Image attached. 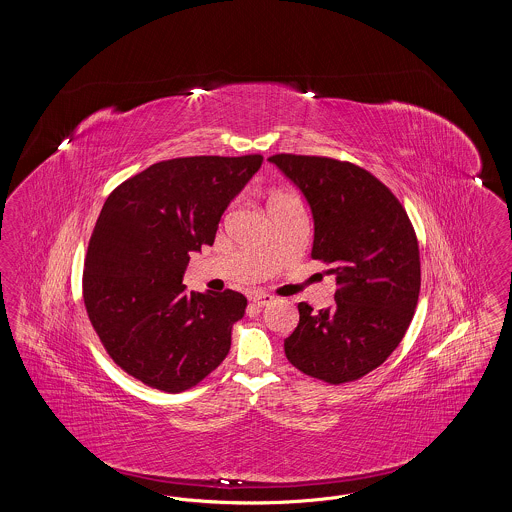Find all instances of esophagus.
I'll list each match as a JSON object with an SVG mask.
<instances>
[{"mask_svg":"<svg viewBox=\"0 0 512 512\" xmlns=\"http://www.w3.org/2000/svg\"><path fill=\"white\" fill-rule=\"evenodd\" d=\"M249 299H251V303L255 305V307H267L268 303H272V295L270 293L265 292H253L249 295Z\"/></svg>","mask_w":512,"mask_h":512,"instance_id":"34e87169","label":"esophagus"}]
</instances>
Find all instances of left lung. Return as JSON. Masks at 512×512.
<instances>
[{"mask_svg": "<svg viewBox=\"0 0 512 512\" xmlns=\"http://www.w3.org/2000/svg\"><path fill=\"white\" fill-rule=\"evenodd\" d=\"M268 161L305 197L315 224L311 257L330 265L340 286L328 309L297 305L286 357L328 384L357 380L390 357L413 320L420 257L411 220L357 165L286 153Z\"/></svg>", "mask_w": 512, "mask_h": 512, "instance_id": "obj_1", "label": "left lung"}]
</instances>
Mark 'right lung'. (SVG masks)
<instances>
[{
  "mask_svg": "<svg viewBox=\"0 0 512 512\" xmlns=\"http://www.w3.org/2000/svg\"><path fill=\"white\" fill-rule=\"evenodd\" d=\"M261 165V155L161 161L107 197L88 245L84 303L111 359L136 380L178 393L228 355L247 299L188 293L182 278Z\"/></svg>",
  "mask_w": 512,
  "mask_h": 512,
  "instance_id": "obj_1",
  "label": "right lung"
}]
</instances>
